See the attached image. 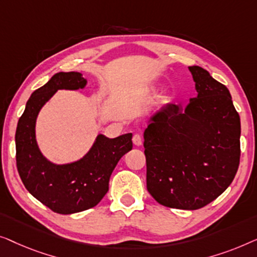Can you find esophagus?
<instances>
[{
  "instance_id": "esophagus-1",
  "label": "esophagus",
  "mask_w": 257,
  "mask_h": 257,
  "mask_svg": "<svg viewBox=\"0 0 257 257\" xmlns=\"http://www.w3.org/2000/svg\"><path fill=\"white\" fill-rule=\"evenodd\" d=\"M133 143L135 144L136 147L142 146V137H141L139 134H135V135L133 136Z\"/></svg>"
}]
</instances>
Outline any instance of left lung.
<instances>
[{
	"label": "left lung",
	"mask_w": 257,
	"mask_h": 257,
	"mask_svg": "<svg viewBox=\"0 0 257 257\" xmlns=\"http://www.w3.org/2000/svg\"><path fill=\"white\" fill-rule=\"evenodd\" d=\"M189 70L197 96L166 103L144 130L147 189L166 207L198 209L233 182L240 163V116L228 88L199 66Z\"/></svg>",
	"instance_id": "8db88e82"
}]
</instances>
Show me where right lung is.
Here are the masks:
<instances>
[{
    "label": "right lung",
    "mask_w": 257,
    "mask_h": 257,
    "mask_svg": "<svg viewBox=\"0 0 257 257\" xmlns=\"http://www.w3.org/2000/svg\"><path fill=\"white\" fill-rule=\"evenodd\" d=\"M87 85L80 72H59L36 89L17 123L16 163L25 189L59 214H73L96 206L108 192L117 162L133 149V134L115 139L99 134L91 149L79 160L57 164L48 160L36 140V121L44 104L59 89L78 91Z\"/></svg>",
    "instance_id": "obj_1"
}]
</instances>
